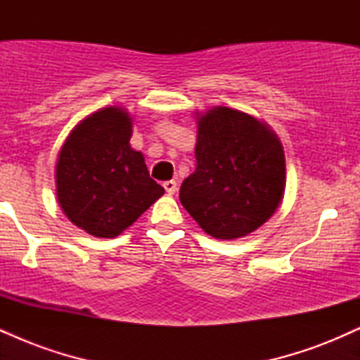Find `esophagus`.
Listing matches in <instances>:
<instances>
[{
    "label": "esophagus",
    "instance_id": "34e87169",
    "mask_svg": "<svg viewBox=\"0 0 360 360\" xmlns=\"http://www.w3.org/2000/svg\"><path fill=\"white\" fill-rule=\"evenodd\" d=\"M164 189H166V193L167 194H174L176 191H177V183L176 181H166V183H164Z\"/></svg>",
    "mask_w": 360,
    "mask_h": 360
}]
</instances>
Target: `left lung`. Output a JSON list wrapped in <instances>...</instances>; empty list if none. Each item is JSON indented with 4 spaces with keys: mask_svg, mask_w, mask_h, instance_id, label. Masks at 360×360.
Returning a JSON list of instances; mask_svg holds the SVG:
<instances>
[{
    "mask_svg": "<svg viewBox=\"0 0 360 360\" xmlns=\"http://www.w3.org/2000/svg\"><path fill=\"white\" fill-rule=\"evenodd\" d=\"M196 169L179 200L206 233L233 240L262 226L286 189V159L276 131L245 111H196Z\"/></svg>",
    "mask_w": 360,
    "mask_h": 360,
    "instance_id": "left-lung-1",
    "label": "left lung"
}]
</instances>
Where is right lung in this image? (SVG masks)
<instances>
[{
	"label": "right lung",
	"instance_id": "add662e5",
	"mask_svg": "<svg viewBox=\"0 0 360 360\" xmlns=\"http://www.w3.org/2000/svg\"><path fill=\"white\" fill-rule=\"evenodd\" d=\"M131 127L125 108L106 106L82 118L57 155V201L93 237H118L164 194L142 152L130 147Z\"/></svg>",
	"mask_w": 360,
	"mask_h": 360
}]
</instances>
